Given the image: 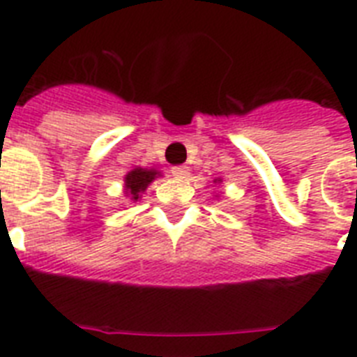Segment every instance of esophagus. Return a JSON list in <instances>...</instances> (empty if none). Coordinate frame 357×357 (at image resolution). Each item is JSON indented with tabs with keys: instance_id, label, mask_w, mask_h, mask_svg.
I'll return each mask as SVG.
<instances>
[{
	"instance_id": "1",
	"label": "esophagus",
	"mask_w": 357,
	"mask_h": 357,
	"mask_svg": "<svg viewBox=\"0 0 357 357\" xmlns=\"http://www.w3.org/2000/svg\"><path fill=\"white\" fill-rule=\"evenodd\" d=\"M172 176L178 179H187L189 178V167H185V165H181V167H174Z\"/></svg>"
}]
</instances>
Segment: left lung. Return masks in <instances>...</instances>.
<instances>
[{
  "label": "left lung",
  "instance_id": "left-lung-1",
  "mask_svg": "<svg viewBox=\"0 0 357 357\" xmlns=\"http://www.w3.org/2000/svg\"><path fill=\"white\" fill-rule=\"evenodd\" d=\"M220 181H222V179L218 178V179H215V183H220Z\"/></svg>",
  "mask_w": 357,
  "mask_h": 357
}]
</instances>
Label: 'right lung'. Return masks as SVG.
<instances>
[{"instance_id": "right-lung-1", "label": "right lung", "mask_w": 357, "mask_h": 357, "mask_svg": "<svg viewBox=\"0 0 357 357\" xmlns=\"http://www.w3.org/2000/svg\"><path fill=\"white\" fill-rule=\"evenodd\" d=\"M157 178H161V172L155 168L135 167L123 178V195L128 196L129 202H139L148 185Z\"/></svg>"}]
</instances>
